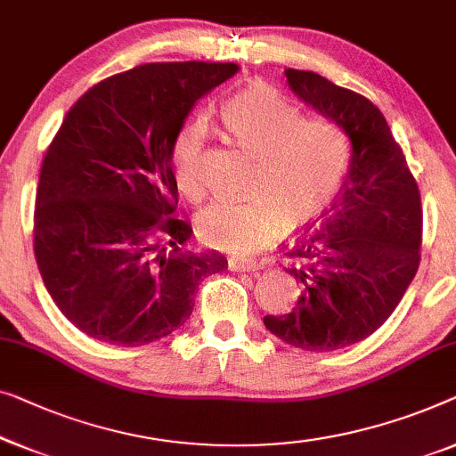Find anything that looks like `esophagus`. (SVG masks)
Returning a JSON list of instances; mask_svg holds the SVG:
<instances>
[{
  "mask_svg": "<svg viewBox=\"0 0 456 456\" xmlns=\"http://www.w3.org/2000/svg\"><path fill=\"white\" fill-rule=\"evenodd\" d=\"M228 267L232 269V272H259L263 269V263L256 261V259H228Z\"/></svg>",
  "mask_w": 456,
  "mask_h": 456,
  "instance_id": "obj_1",
  "label": "esophagus"
}]
</instances>
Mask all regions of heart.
<instances>
[{
  "label": "heart",
  "instance_id": "heart-1",
  "mask_svg": "<svg viewBox=\"0 0 456 456\" xmlns=\"http://www.w3.org/2000/svg\"><path fill=\"white\" fill-rule=\"evenodd\" d=\"M232 140L253 154L240 201H217L197 216V236L208 247L250 253L275 234L277 224L308 220L335 193L346 170L347 143L325 118H298L292 104L265 84H253L224 104ZM206 131L187 125L175 137L173 170L191 201L206 195L201 158Z\"/></svg>",
  "mask_w": 456,
  "mask_h": 456
}]
</instances>
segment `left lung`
<instances>
[{"label": "left lung", "instance_id": "left-lung-1", "mask_svg": "<svg viewBox=\"0 0 456 456\" xmlns=\"http://www.w3.org/2000/svg\"><path fill=\"white\" fill-rule=\"evenodd\" d=\"M286 77L302 102L346 131L352 158L331 208L283 248L298 302L263 322L305 352H335L372 335L415 277L419 189L379 107L314 71L289 68Z\"/></svg>", "mask_w": 456, "mask_h": 456}]
</instances>
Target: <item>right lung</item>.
I'll return each mask as SVG.
<instances>
[{"label":"right lung","instance_id":"1","mask_svg":"<svg viewBox=\"0 0 456 456\" xmlns=\"http://www.w3.org/2000/svg\"><path fill=\"white\" fill-rule=\"evenodd\" d=\"M236 63H146L110 76L65 115L43 160L37 265L65 319L92 339L137 347L176 331L203 277L228 261L191 253L176 220L173 143L191 109Z\"/></svg>","mask_w":456,"mask_h":456}]
</instances>
